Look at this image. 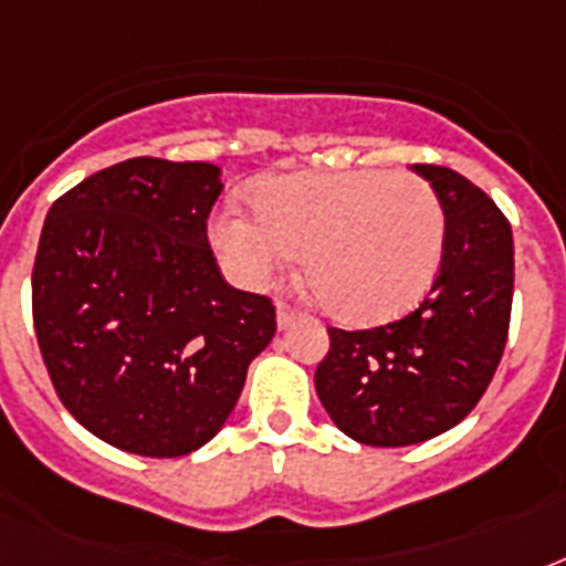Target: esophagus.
Wrapping results in <instances>:
<instances>
[{"label":"esophagus","mask_w":566,"mask_h":566,"mask_svg":"<svg viewBox=\"0 0 566 566\" xmlns=\"http://www.w3.org/2000/svg\"><path fill=\"white\" fill-rule=\"evenodd\" d=\"M296 317H300V311L291 308L287 302H279V305H275V323H279V328H291L293 323H296Z\"/></svg>","instance_id":"34e87169"}]
</instances>
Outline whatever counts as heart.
Segmentation results:
<instances>
[{
  "mask_svg": "<svg viewBox=\"0 0 566 566\" xmlns=\"http://www.w3.org/2000/svg\"><path fill=\"white\" fill-rule=\"evenodd\" d=\"M255 211L226 205L211 217L226 270L247 287H264L305 249V282L349 326L402 317L440 270L443 208L429 181L411 172L275 176L258 185Z\"/></svg>",
  "mask_w": 566,
  "mask_h": 566,
  "instance_id": "1",
  "label": "heart"
}]
</instances>
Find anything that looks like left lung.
Instances as JSON below:
<instances>
[{"label":"left lung","instance_id":"left-lung-1","mask_svg":"<svg viewBox=\"0 0 566 566\" xmlns=\"http://www.w3.org/2000/svg\"><path fill=\"white\" fill-rule=\"evenodd\" d=\"M438 193L447 240L438 279L408 317L364 332L328 328L314 373L337 429L367 447H411L473 411L500 367L514 300L505 213L461 172L413 164Z\"/></svg>","mask_w":566,"mask_h":566}]
</instances>
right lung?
Returning a JSON list of instances; mask_svg holds the SVG:
<instances>
[{
	"label": "right lung",
	"instance_id": "right-lung-1",
	"mask_svg": "<svg viewBox=\"0 0 566 566\" xmlns=\"http://www.w3.org/2000/svg\"><path fill=\"white\" fill-rule=\"evenodd\" d=\"M205 161L128 158L57 199L40 231L31 308L61 402L111 447L179 458L226 426L273 302L231 287L205 220Z\"/></svg>",
	"mask_w": 566,
	"mask_h": 566
}]
</instances>
